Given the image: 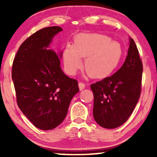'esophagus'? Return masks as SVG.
I'll use <instances>...</instances> for the list:
<instances>
[{"instance_id": "1", "label": "esophagus", "mask_w": 157, "mask_h": 157, "mask_svg": "<svg viewBox=\"0 0 157 157\" xmlns=\"http://www.w3.org/2000/svg\"><path fill=\"white\" fill-rule=\"evenodd\" d=\"M78 86H79V89H80V91L81 90H83L85 89V84L83 83V82H80L78 83Z\"/></svg>"}]
</instances>
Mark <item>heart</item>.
I'll list each match as a JSON object with an SVG mask.
<instances>
[{"mask_svg":"<svg viewBox=\"0 0 157 157\" xmlns=\"http://www.w3.org/2000/svg\"><path fill=\"white\" fill-rule=\"evenodd\" d=\"M123 48L120 43L101 34H80L75 37L72 47L63 52L66 71L75 75L82 66L81 57L89 76L94 78L108 77L118 67L123 57Z\"/></svg>","mask_w":157,"mask_h":157,"instance_id":"obj_1","label":"heart"}]
</instances>
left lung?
Returning a JSON list of instances; mask_svg holds the SVG:
<instances>
[{"label":"left lung","instance_id":"8db88e82","mask_svg":"<svg viewBox=\"0 0 157 157\" xmlns=\"http://www.w3.org/2000/svg\"><path fill=\"white\" fill-rule=\"evenodd\" d=\"M129 44L122 67L111 76L91 85L94 118L105 128H116L125 123L140 97L142 63L134 40L130 38Z\"/></svg>","mask_w":157,"mask_h":157}]
</instances>
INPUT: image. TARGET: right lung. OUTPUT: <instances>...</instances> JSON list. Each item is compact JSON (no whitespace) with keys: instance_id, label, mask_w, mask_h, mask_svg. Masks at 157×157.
I'll list each match as a JSON object with an SVG mask.
<instances>
[{"instance_id":"obj_1","label":"right lung","mask_w":157,"mask_h":157,"mask_svg":"<svg viewBox=\"0 0 157 157\" xmlns=\"http://www.w3.org/2000/svg\"><path fill=\"white\" fill-rule=\"evenodd\" d=\"M63 31L50 26L36 32L20 46L12 64V77L17 103L37 128L54 129L63 121L77 81L66 76L60 67L62 52L47 49L52 38Z\"/></svg>"}]
</instances>
